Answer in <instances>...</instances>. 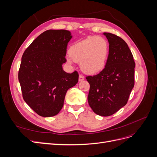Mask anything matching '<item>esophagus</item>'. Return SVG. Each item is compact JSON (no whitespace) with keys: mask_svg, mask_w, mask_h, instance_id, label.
I'll use <instances>...</instances> for the list:
<instances>
[{"mask_svg":"<svg viewBox=\"0 0 157 157\" xmlns=\"http://www.w3.org/2000/svg\"><path fill=\"white\" fill-rule=\"evenodd\" d=\"M84 79V76H82V75H79V77H78L79 81H82V80H83Z\"/></svg>","mask_w":157,"mask_h":157,"instance_id":"obj_1","label":"esophagus"}]
</instances>
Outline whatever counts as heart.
<instances>
[{
  "label": "heart",
  "mask_w": 157,
  "mask_h": 157,
  "mask_svg": "<svg viewBox=\"0 0 157 157\" xmlns=\"http://www.w3.org/2000/svg\"><path fill=\"white\" fill-rule=\"evenodd\" d=\"M109 52L106 39L101 36H89L70 47L67 57L68 63L80 62L84 73L95 75L105 68Z\"/></svg>",
  "instance_id": "obj_1"
}]
</instances>
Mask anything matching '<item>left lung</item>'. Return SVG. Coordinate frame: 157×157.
Masks as SVG:
<instances>
[{
  "label": "left lung",
  "instance_id": "obj_1",
  "mask_svg": "<svg viewBox=\"0 0 157 157\" xmlns=\"http://www.w3.org/2000/svg\"><path fill=\"white\" fill-rule=\"evenodd\" d=\"M109 52L105 68L100 73L87 76L90 84L88 101L98 115H113L128 102L134 86L135 61L126 42L110 33H104Z\"/></svg>",
  "mask_w": 157,
  "mask_h": 157
}]
</instances>
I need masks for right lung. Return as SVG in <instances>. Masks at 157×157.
Segmentation results:
<instances>
[{
	"label": "right lung",
	"mask_w": 157,
	"mask_h": 157,
	"mask_svg": "<svg viewBox=\"0 0 157 157\" xmlns=\"http://www.w3.org/2000/svg\"><path fill=\"white\" fill-rule=\"evenodd\" d=\"M71 38L67 30H47L33 41L22 56L18 79L23 98L41 117L58 114L66 92L78 82L77 71L67 73L62 68Z\"/></svg>",
	"instance_id": "obj_1"
}]
</instances>
